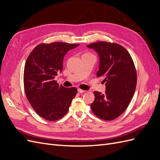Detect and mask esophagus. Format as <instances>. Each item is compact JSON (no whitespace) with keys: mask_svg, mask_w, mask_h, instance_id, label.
I'll return each mask as SVG.
<instances>
[{"mask_svg":"<svg viewBox=\"0 0 160 160\" xmlns=\"http://www.w3.org/2000/svg\"><path fill=\"white\" fill-rule=\"evenodd\" d=\"M77 91H78V92L79 93H84V92H85L86 91L85 90H83V89H77Z\"/></svg>","mask_w":160,"mask_h":160,"instance_id":"1","label":"esophagus"}]
</instances>
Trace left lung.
Segmentation results:
<instances>
[{
    "instance_id": "1",
    "label": "left lung",
    "mask_w": 160,
    "mask_h": 160,
    "mask_svg": "<svg viewBox=\"0 0 160 160\" xmlns=\"http://www.w3.org/2000/svg\"><path fill=\"white\" fill-rule=\"evenodd\" d=\"M99 55L98 77H103L105 93L94 91L95 100L91 104L93 113L105 121L115 119L122 115L134 95L137 72L128 51L117 43L105 41L87 45Z\"/></svg>"
}]
</instances>
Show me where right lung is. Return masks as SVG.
Wrapping results in <instances>:
<instances>
[{"mask_svg": "<svg viewBox=\"0 0 160 160\" xmlns=\"http://www.w3.org/2000/svg\"><path fill=\"white\" fill-rule=\"evenodd\" d=\"M79 45L62 42L42 43L28 55L24 69L25 91L32 108L41 118L56 121L68 111L77 89L59 85L54 79L62 71L66 53Z\"/></svg>", "mask_w": 160, "mask_h": 160, "instance_id": "obj_1", "label": "right lung"}]
</instances>
